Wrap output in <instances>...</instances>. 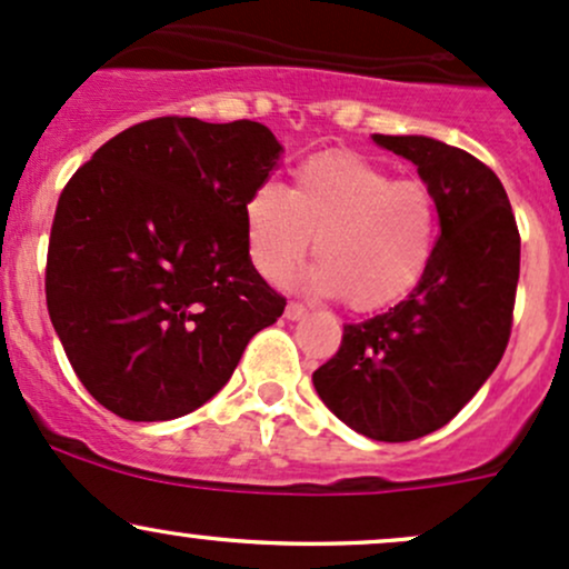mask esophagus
<instances>
[{
  "label": "esophagus",
  "instance_id": "esophagus-1",
  "mask_svg": "<svg viewBox=\"0 0 569 569\" xmlns=\"http://www.w3.org/2000/svg\"><path fill=\"white\" fill-rule=\"evenodd\" d=\"M284 317L287 320H303V317H307V307H303V303L290 301L284 309Z\"/></svg>",
  "mask_w": 569,
  "mask_h": 569
}]
</instances>
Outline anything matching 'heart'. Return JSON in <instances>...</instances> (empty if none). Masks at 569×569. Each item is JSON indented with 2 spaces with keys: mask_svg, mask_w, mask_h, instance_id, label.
Here are the masks:
<instances>
[{
  "mask_svg": "<svg viewBox=\"0 0 569 569\" xmlns=\"http://www.w3.org/2000/svg\"><path fill=\"white\" fill-rule=\"evenodd\" d=\"M252 266L284 282L311 249V290L341 296L352 311H380L420 284L437 247L429 187L396 179L356 151H326L292 170L290 189L260 181L243 203Z\"/></svg>",
  "mask_w": 569,
  "mask_h": 569,
  "instance_id": "obj_1",
  "label": "heart"
}]
</instances>
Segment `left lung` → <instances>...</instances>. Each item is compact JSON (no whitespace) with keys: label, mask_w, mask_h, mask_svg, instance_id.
<instances>
[{"label":"left lung","mask_w":569,"mask_h":569,"mask_svg":"<svg viewBox=\"0 0 569 569\" xmlns=\"http://www.w3.org/2000/svg\"><path fill=\"white\" fill-rule=\"evenodd\" d=\"M375 143L418 164L437 203V247L405 301L345 326L339 352L311 380L350 429L409 442L453 420L502 360L521 236L502 181L472 154L426 136Z\"/></svg>","instance_id":"left-lung-1"}]
</instances>
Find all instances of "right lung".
<instances>
[{"label":"right lung","mask_w":569,"mask_h":569,"mask_svg":"<svg viewBox=\"0 0 569 569\" xmlns=\"http://www.w3.org/2000/svg\"><path fill=\"white\" fill-rule=\"evenodd\" d=\"M258 121H140L76 170L46 301L83 388L124 420H173L224 388L284 298L247 252L243 203L279 162Z\"/></svg>","instance_id":"right-lung-1"}]
</instances>
